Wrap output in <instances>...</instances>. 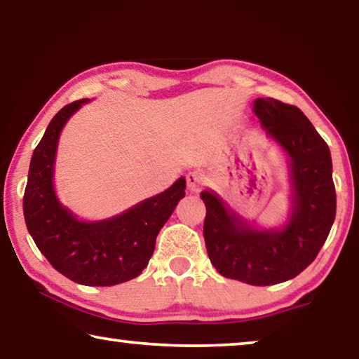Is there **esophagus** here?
<instances>
[{
    "mask_svg": "<svg viewBox=\"0 0 359 359\" xmlns=\"http://www.w3.org/2000/svg\"><path fill=\"white\" fill-rule=\"evenodd\" d=\"M204 182H205V179H204V175L201 172H198V171L190 172V174L187 175V188H188V191H191V193L199 191L203 188Z\"/></svg>",
    "mask_w": 359,
    "mask_h": 359,
    "instance_id": "34e87169",
    "label": "esophagus"
}]
</instances>
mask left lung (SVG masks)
<instances>
[{"label":"left lung","instance_id":"obj_1","mask_svg":"<svg viewBox=\"0 0 359 359\" xmlns=\"http://www.w3.org/2000/svg\"><path fill=\"white\" fill-rule=\"evenodd\" d=\"M253 112L287 160L288 215L278 226H261L208 188L201 191L204 241L223 277L266 287L294 278L317 257L336 218V190L330 147L301 109L258 98Z\"/></svg>","mask_w":359,"mask_h":359}]
</instances>
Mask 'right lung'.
I'll return each instance as SVG.
<instances>
[{
  "mask_svg": "<svg viewBox=\"0 0 359 359\" xmlns=\"http://www.w3.org/2000/svg\"><path fill=\"white\" fill-rule=\"evenodd\" d=\"M90 100L65 106L48 123L29 163L23 215L36 247L69 280L87 287H112L137 277L155 250L156 236L185 196V177L160 194L102 220H82L55 191L60 135Z\"/></svg>",
  "mask_w": 359,
  "mask_h": 359,
  "instance_id": "1",
  "label": "right lung"
}]
</instances>
